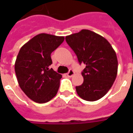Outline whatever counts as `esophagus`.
<instances>
[{"instance_id": "esophagus-1", "label": "esophagus", "mask_w": 133, "mask_h": 133, "mask_svg": "<svg viewBox=\"0 0 133 133\" xmlns=\"http://www.w3.org/2000/svg\"><path fill=\"white\" fill-rule=\"evenodd\" d=\"M74 73H75V72H74V71H73L72 70L70 69L69 70V72L67 73V75H68V77H72V75H74Z\"/></svg>"}]
</instances>
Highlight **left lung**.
Returning <instances> with one entry per match:
<instances>
[{"label":"left lung","instance_id":"8db88e82","mask_svg":"<svg viewBox=\"0 0 133 133\" xmlns=\"http://www.w3.org/2000/svg\"><path fill=\"white\" fill-rule=\"evenodd\" d=\"M65 41L77 55L80 64L86 66L82 72L81 85L75 87L82 99L95 101L111 88L117 73V55L108 41L89 30H82L65 37Z\"/></svg>","mask_w":133,"mask_h":133}]
</instances>
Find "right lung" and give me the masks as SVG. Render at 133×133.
Instances as JSON below:
<instances>
[{"label":"right lung","mask_w":133,"mask_h":133,"mask_svg":"<svg viewBox=\"0 0 133 133\" xmlns=\"http://www.w3.org/2000/svg\"><path fill=\"white\" fill-rule=\"evenodd\" d=\"M63 41V36L41 33L19 51L15 63L19 86L35 103H47L58 92L62 75L50 68V54Z\"/></svg>","instance_id":"1"}]
</instances>
